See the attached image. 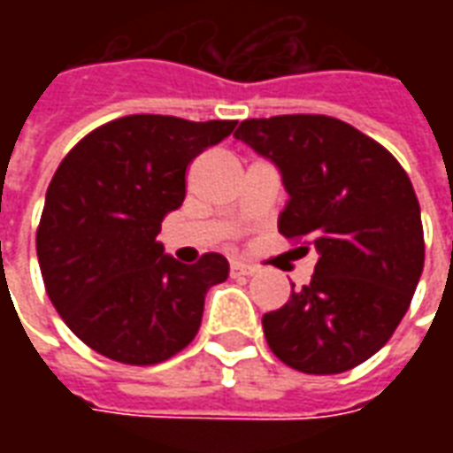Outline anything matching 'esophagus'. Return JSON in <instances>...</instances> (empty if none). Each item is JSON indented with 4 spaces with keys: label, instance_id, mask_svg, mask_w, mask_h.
<instances>
[{
    "label": "esophagus",
    "instance_id": "esophagus-1",
    "mask_svg": "<svg viewBox=\"0 0 453 453\" xmlns=\"http://www.w3.org/2000/svg\"><path fill=\"white\" fill-rule=\"evenodd\" d=\"M255 272V266L242 265V262H233V265H230V276H235V279H240V276H252Z\"/></svg>",
    "mask_w": 453,
    "mask_h": 453
}]
</instances>
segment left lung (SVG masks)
Returning a JSON list of instances; mask_svg holds the SVG:
<instances>
[{"label": "left lung", "instance_id": "left-lung-1", "mask_svg": "<svg viewBox=\"0 0 453 453\" xmlns=\"http://www.w3.org/2000/svg\"><path fill=\"white\" fill-rule=\"evenodd\" d=\"M235 140L281 174L288 201L279 233L308 237L318 252L311 284L262 318L269 349L303 373L359 366L395 333L425 265L419 203L405 169L376 140L330 116L247 119Z\"/></svg>", "mask_w": 453, "mask_h": 453}]
</instances>
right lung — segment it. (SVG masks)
Returning <instances> with one entry per match:
<instances>
[{
	"mask_svg": "<svg viewBox=\"0 0 453 453\" xmlns=\"http://www.w3.org/2000/svg\"><path fill=\"white\" fill-rule=\"evenodd\" d=\"M235 120L123 116L80 140L45 194L35 235L45 291L94 351L148 366L194 340L211 286L230 265L208 252L181 265L159 227L187 194V167L227 138Z\"/></svg>",
	"mask_w": 453,
	"mask_h": 453,
	"instance_id": "obj_1",
	"label": "right lung"
}]
</instances>
